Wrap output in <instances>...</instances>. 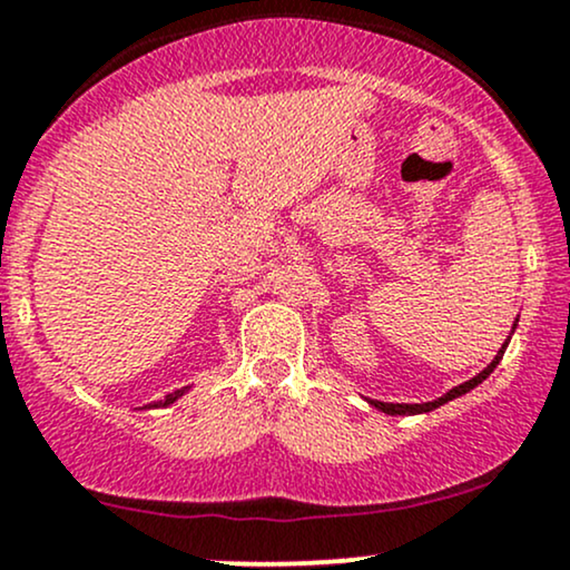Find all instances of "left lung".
Masks as SVG:
<instances>
[{
	"label": "left lung",
	"instance_id": "8db88e82",
	"mask_svg": "<svg viewBox=\"0 0 570 570\" xmlns=\"http://www.w3.org/2000/svg\"><path fill=\"white\" fill-rule=\"evenodd\" d=\"M515 326H518V318H515V324H512V334H515ZM507 345H510V337L504 340V345L499 347L497 355H493V361L489 363V366L483 368L481 374H475V376H472V380L462 382V385L451 387L449 393L441 395V397H435V401H424V403H385V401H372V397H366V403H368V406H374L376 411H382V414H390V416H414V414H428V411H433V409H438V406H443V403L454 401V397L464 395V393H470V390H475L478 385H481V382L485 380V376H489V374L493 372V368L499 366V361H502V355H504V351H507Z\"/></svg>",
	"mask_w": 570,
	"mask_h": 570
}]
</instances>
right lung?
I'll return each instance as SVG.
<instances>
[{
    "mask_svg": "<svg viewBox=\"0 0 570 570\" xmlns=\"http://www.w3.org/2000/svg\"><path fill=\"white\" fill-rule=\"evenodd\" d=\"M190 387H183V390H175V393H169V395H164L161 401H154V403H148V406H142V409H164V406H173L175 401H180V397L188 393Z\"/></svg>",
    "mask_w": 570,
    "mask_h": 570,
    "instance_id": "add662e5",
    "label": "right lung"
}]
</instances>
